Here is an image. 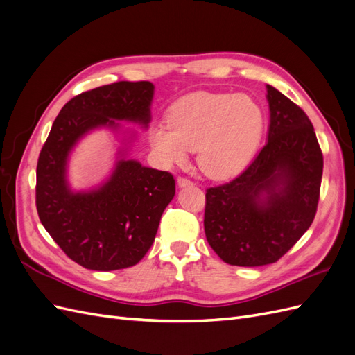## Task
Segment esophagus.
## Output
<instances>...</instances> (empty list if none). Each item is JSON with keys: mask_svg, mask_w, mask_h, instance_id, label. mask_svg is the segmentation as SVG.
<instances>
[{"mask_svg": "<svg viewBox=\"0 0 355 355\" xmlns=\"http://www.w3.org/2000/svg\"><path fill=\"white\" fill-rule=\"evenodd\" d=\"M194 184V182H192L191 179H188V178H185V176H179L178 178V185L182 188V187H188V185H192Z\"/></svg>", "mask_w": 355, "mask_h": 355, "instance_id": "esophagus-1", "label": "esophagus"}]
</instances>
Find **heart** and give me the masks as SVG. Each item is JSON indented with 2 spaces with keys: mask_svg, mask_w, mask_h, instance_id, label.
Here are the masks:
<instances>
[{
  "mask_svg": "<svg viewBox=\"0 0 355 355\" xmlns=\"http://www.w3.org/2000/svg\"><path fill=\"white\" fill-rule=\"evenodd\" d=\"M263 130V111L250 96L197 92L171 106L168 121L155 124L149 141L167 164H185L198 149L204 173L228 179L250 163Z\"/></svg>",
  "mask_w": 355,
  "mask_h": 355,
  "instance_id": "1",
  "label": "heart"
}]
</instances>
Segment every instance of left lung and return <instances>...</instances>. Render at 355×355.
Wrapping results in <instances>:
<instances>
[{
  "label": "left lung",
  "instance_id": "obj_1",
  "mask_svg": "<svg viewBox=\"0 0 355 355\" xmlns=\"http://www.w3.org/2000/svg\"><path fill=\"white\" fill-rule=\"evenodd\" d=\"M268 142L241 175L206 189L204 231L223 262H277L313 223L323 176V153L313 123L266 84Z\"/></svg>",
  "mask_w": 355,
  "mask_h": 355
}]
</instances>
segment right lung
<instances>
[{
	"mask_svg": "<svg viewBox=\"0 0 355 355\" xmlns=\"http://www.w3.org/2000/svg\"><path fill=\"white\" fill-rule=\"evenodd\" d=\"M154 85L118 81L72 98L56 116L38 157L35 204L42 227L65 254L93 271L136 265L153 245L176 182L168 171L120 159L111 179L75 194L67 182L72 146L92 128L118 127L116 120L151 121Z\"/></svg>",
	"mask_w": 355,
	"mask_h": 355,
	"instance_id": "obj_1",
	"label": "right lung"
}]
</instances>
